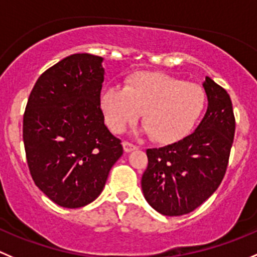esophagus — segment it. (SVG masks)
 I'll list each match as a JSON object with an SVG mask.
<instances>
[{"mask_svg":"<svg viewBox=\"0 0 257 257\" xmlns=\"http://www.w3.org/2000/svg\"><path fill=\"white\" fill-rule=\"evenodd\" d=\"M122 146H123L124 153H130V151H134L138 149V146L134 145V144H131V143H128V141H123V143H122Z\"/></svg>","mask_w":257,"mask_h":257,"instance_id":"1","label":"esophagus"}]
</instances>
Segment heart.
<instances>
[{"label":"heart","instance_id":"obj_1","mask_svg":"<svg viewBox=\"0 0 257 257\" xmlns=\"http://www.w3.org/2000/svg\"><path fill=\"white\" fill-rule=\"evenodd\" d=\"M206 90L163 72L133 73L124 88L106 87L101 93V108L112 131L122 133L143 113L145 131L155 143H177L184 139L202 116Z\"/></svg>","mask_w":257,"mask_h":257}]
</instances>
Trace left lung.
Segmentation results:
<instances>
[{"mask_svg": "<svg viewBox=\"0 0 257 257\" xmlns=\"http://www.w3.org/2000/svg\"><path fill=\"white\" fill-rule=\"evenodd\" d=\"M208 108L197 130L172 145L148 149L141 179L145 199L164 216L190 213L221 184L236 121L229 94L209 77L203 83Z\"/></svg>", "mask_w": 257, "mask_h": 257, "instance_id": "left-lung-1", "label": "left lung"}]
</instances>
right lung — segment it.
<instances>
[{"label": "right lung", "mask_w": 257, "mask_h": 257, "mask_svg": "<svg viewBox=\"0 0 257 257\" xmlns=\"http://www.w3.org/2000/svg\"><path fill=\"white\" fill-rule=\"evenodd\" d=\"M102 58L73 54L36 80L24 113L26 160L36 187L54 203L79 208L103 190L123 153L104 124Z\"/></svg>", "instance_id": "right-lung-1"}]
</instances>
